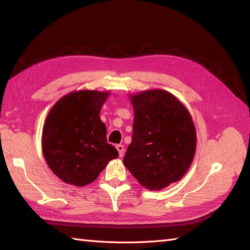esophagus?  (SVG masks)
I'll return each mask as SVG.
<instances>
[{"mask_svg":"<svg viewBox=\"0 0 250 250\" xmlns=\"http://www.w3.org/2000/svg\"><path fill=\"white\" fill-rule=\"evenodd\" d=\"M116 148H117V150H118V152H119V157L124 156V152H125V147H124V145L119 144V145L116 146Z\"/></svg>","mask_w":250,"mask_h":250,"instance_id":"34e87169","label":"esophagus"}]
</instances>
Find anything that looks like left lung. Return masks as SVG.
<instances>
[{"instance_id":"8db88e82","label":"left lung","mask_w":250,"mask_h":250,"mask_svg":"<svg viewBox=\"0 0 250 250\" xmlns=\"http://www.w3.org/2000/svg\"><path fill=\"white\" fill-rule=\"evenodd\" d=\"M133 134L124 164L143 187L162 190L187 173L196 149L188 108L171 92L149 89L129 94Z\"/></svg>"}]
</instances>
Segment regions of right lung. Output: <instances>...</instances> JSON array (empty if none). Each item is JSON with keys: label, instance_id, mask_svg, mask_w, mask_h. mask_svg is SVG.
Masks as SVG:
<instances>
[{"label": "right lung", "instance_id": "obj_1", "mask_svg": "<svg viewBox=\"0 0 250 250\" xmlns=\"http://www.w3.org/2000/svg\"><path fill=\"white\" fill-rule=\"evenodd\" d=\"M109 94L72 91L58 100L47 115L42 151L52 173L66 184H91L110 160L118 158V151L106 141V126L100 118Z\"/></svg>", "mask_w": 250, "mask_h": 250}]
</instances>
